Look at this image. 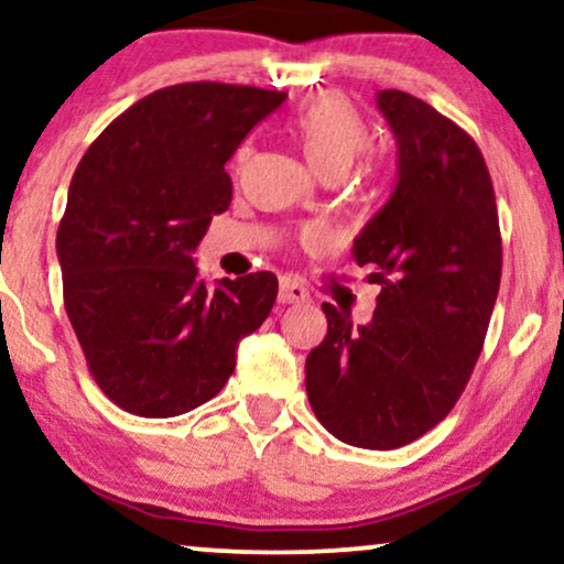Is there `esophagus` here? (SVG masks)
I'll use <instances>...</instances> for the list:
<instances>
[{
    "label": "esophagus",
    "instance_id": "obj_1",
    "mask_svg": "<svg viewBox=\"0 0 564 564\" xmlns=\"http://www.w3.org/2000/svg\"><path fill=\"white\" fill-rule=\"evenodd\" d=\"M278 302L281 304H306L310 302V291H306L302 283H296V281H283L281 294H278Z\"/></svg>",
    "mask_w": 564,
    "mask_h": 564
}]
</instances>
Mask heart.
Masks as SVG:
<instances>
[{
  "label": "heart",
  "mask_w": 564,
  "mask_h": 564,
  "mask_svg": "<svg viewBox=\"0 0 564 564\" xmlns=\"http://www.w3.org/2000/svg\"><path fill=\"white\" fill-rule=\"evenodd\" d=\"M291 133L317 175H345L369 144V126L348 97L327 93L314 97L291 120Z\"/></svg>",
  "instance_id": "1"
}]
</instances>
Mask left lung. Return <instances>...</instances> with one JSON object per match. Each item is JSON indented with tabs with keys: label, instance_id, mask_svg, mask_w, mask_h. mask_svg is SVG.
<instances>
[{
	"label": "left lung",
	"instance_id": "obj_1",
	"mask_svg": "<svg viewBox=\"0 0 564 564\" xmlns=\"http://www.w3.org/2000/svg\"><path fill=\"white\" fill-rule=\"evenodd\" d=\"M397 139V185L352 242L377 265L373 319L322 304L327 335L306 356L314 415L343 444L408 446L454 410L482 352L502 273L498 206L485 156L452 118L379 89Z\"/></svg>",
	"mask_w": 564,
	"mask_h": 564
}]
</instances>
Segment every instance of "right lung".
Wrapping results in <instances>:
<instances>
[{
    "instance_id": "add662e5",
    "label": "right lung",
    "mask_w": 564,
    "mask_h": 564,
    "mask_svg": "<svg viewBox=\"0 0 564 564\" xmlns=\"http://www.w3.org/2000/svg\"><path fill=\"white\" fill-rule=\"evenodd\" d=\"M286 93L185 82L141 97L74 170L56 252L64 306L120 410L175 417L221 392L237 343L273 310L268 270L198 281L193 250L231 204V160Z\"/></svg>"
}]
</instances>
